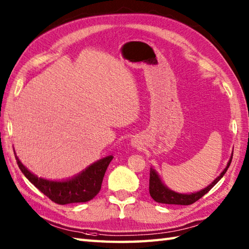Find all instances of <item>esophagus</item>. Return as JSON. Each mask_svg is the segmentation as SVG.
Returning a JSON list of instances; mask_svg holds the SVG:
<instances>
[{"mask_svg": "<svg viewBox=\"0 0 249 249\" xmlns=\"http://www.w3.org/2000/svg\"><path fill=\"white\" fill-rule=\"evenodd\" d=\"M133 144H134V145H135V146H136V142H134V143H133Z\"/></svg>", "mask_w": 249, "mask_h": 249, "instance_id": "obj_1", "label": "esophagus"}]
</instances>
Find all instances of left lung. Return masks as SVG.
<instances>
[{
  "label": "left lung",
  "instance_id": "obj_1",
  "mask_svg": "<svg viewBox=\"0 0 249 249\" xmlns=\"http://www.w3.org/2000/svg\"><path fill=\"white\" fill-rule=\"evenodd\" d=\"M232 156H233V153L231 154L230 160L227 163V167L224 169V171L220 173V176L214 179V182L211 183L208 187L204 189H201L200 192L194 193V194H178L173 192V190L169 189L166 185H163L161 179L158 177L157 172L154 169L151 168L150 172V195L151 197L154 199L158 203H163V204H181V205H189L195 203L196 201H198L200 198H202L203 196L209 193L211 189H212L216 183H217L219 179L224 177V174L228 170V168L232 160Z\"/></svg>",
  "mask_w": 249,
  "mask_h": 249
}]
</instances>
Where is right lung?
Wrapping results in <instances>:
<instances>
[{"label":"right lung","instance_id":"right-lung-1","mask_svg":"<svg viewBox=\"0 0 249 249\" xmlns=\"http://www.w3.org/2000/svg\"><path fill=\"white\" fill-rule=\"evenodd\" d=\"M15 157L25 178L51 201L57 204L87 202L92 200L102 188L105 172L113 158V156L109 155L92 163L78 176L66 181L57 182L36 177L23 166L17 155H15Z\"/></svg>","mask_w":249,"mask_h":249}]
</instances>
